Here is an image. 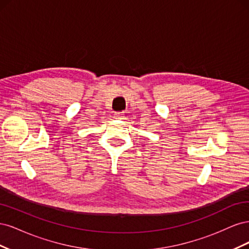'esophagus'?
I'll use <instances>...</instances> for the list:
<instances>
[{"label":"esophagus","mask_w":249,"mask_h":249,"mask_svg":"<svg viewBox=\"0 0 249 249\" xmlns=\"http://www.w3.org/2000/svg\"><path fill=\"white\" fill-rule=\"evenodd\" d=\"M124 114L123 112H116L114 114L115 119H124Z\"/></svg>","instance_id":"obj_1"}]
</instances>
